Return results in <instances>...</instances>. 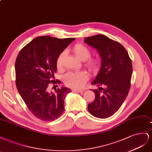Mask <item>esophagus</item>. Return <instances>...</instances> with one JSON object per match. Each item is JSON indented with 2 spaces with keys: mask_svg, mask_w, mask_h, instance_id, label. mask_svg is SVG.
<instances>
[{
  "mask_svg": "<svg viewBox=\"0 0 152 152\" xmlns=\"http://www.w3.org/2000/svg\"><path fill=\"white\" fill-rule=\"evenodd\" d=\"M72 92H79V93H82L84 92V90H72Z\"/></svg>",
  "mask_w": 152,
  "mask_h": 152,
  "instance_id": "34e87169",
  "label": "esophagus"
}]
</instances>
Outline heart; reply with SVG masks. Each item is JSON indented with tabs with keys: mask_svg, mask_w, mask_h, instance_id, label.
<instances>
[{
	"mask_svg": "<svg viewBox=\"0 0 152 152\" xmlns=\"http://www.w3.org/2000/svg\"><path fill=\"white\" fill-rule=\"evenodd\" d=\"M72 52L76 57L82 61H86V65L92 71H95L98 66L97 58H89L91 55V51L87 47L81 44H77L72 48ZM89 59H88V58ZM64 53H61L57 60V67L62 69L64 65ZM89 79V75L86 71L77 72H68L64 77V83L66 86L75 90L82 88Z\"/></svg>",
	"mask_w": 152,
	"mask_h": 152,
	"instance_id": "1",
	"label": "heart"
}]
</instances>
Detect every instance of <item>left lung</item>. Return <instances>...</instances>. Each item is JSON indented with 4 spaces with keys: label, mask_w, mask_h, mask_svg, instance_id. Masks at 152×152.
I'll use <instances>...</instances> for the list:
<instances>
[{
    "label": "left lung",
    "mask_w": 152,
    "mask_h": 152,
    "mask_svg": "<svg viewBox=\"0 0 152 152\" xmlns=\"http://www.w3.org/2000/svg\"><path fill=\"white\" fill-rule=\"evenodd\" d=\"M85 42L96 49L102 58L100 71L92 83L99 88L92 90L95 98L88 110L96 118H106L119 110L127 96L132 61L120 43L102 34L85 37Z\"/></svg>",
    "instance_id": "left-lung-1"
}]
</instances>
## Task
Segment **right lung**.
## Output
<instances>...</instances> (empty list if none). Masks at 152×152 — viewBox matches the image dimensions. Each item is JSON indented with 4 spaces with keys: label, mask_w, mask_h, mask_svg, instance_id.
<instances>
[{
    "label": "right lung",
    "mask_w": 152,
    "mask_h": 152,
    "mask_svg": "<svg viewBox=\"0 0 152 152\" xmlns=\"http://www.w3.org/2000/svg\"><path fill=\"white\" fill-rule=\"evenodd\" d=\"M75 38L58 39L49 36L34 39L24 46L15 62L17 90L28 109L42 121H53L64 111V99L71 90L66 87L49 92L50 83H60L54 80L57 60Z\"/></svg>",
    "instance_id": "1"
}]
</instances>
